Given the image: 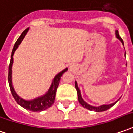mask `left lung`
Wrapping results in <instances>:
<instances>
[{
  "label": "left lung",
  "instance_id": "obj_1",
  "mask_svg": "<svg viewBox=\"0 0 133 133\" xmlns=\"http://www.w3.org/2000/svg\"><path fill=\"white\" fill-rule=\"evenodd\" d=\"M115 34H116V37L117 39H119L120 42H121L122 44L124 45V42H123V40L122 39V38L119 37V32L117 30H116L115 31ZM75 86H76V91H77V94H78V102L81 104V105L83 107H84V108L87 109H89V110H91V111H94V112H104V111H106V110H107L109 108H111L112 106H114L117 102H114V103H112V104H104V105H101L99 106V107H94V106L91 105H89V104H87L83 99H82V97H81V91H80V89L78 88V83L76 81H75Z\"/></svg>",
  "mask_w": 133,
  "mask_h": 133
}]
</instances>
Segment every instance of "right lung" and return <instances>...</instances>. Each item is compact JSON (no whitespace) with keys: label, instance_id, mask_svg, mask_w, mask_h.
Listing matches in <instances>:
<instances>
[{"label":"right lung","instance_id":"1","mask_svg":"<svg viewBox=\"0 0 133 133\" xmlns=\"http://www.w3.org/2000/svg\"><path fill=\"white\" fill-rule=\"evenodd\" d=\"M29 29V28H27L26 29H25L24 31L22 32V34H21V36L19 37L17 41L16 42L14 46L13 50H12L11 57V61H10L9 66H8V81L12 95L16 100V102H17L19 105L21 106L22 107H24L26 109H27V110L31 111V112H42V111H44L49 107H50L53 104L57 87H58L59 83H60V78H61L62 75L68 70V68H66L65 69L62 70L60 73H57V75L55 76L50 89H48L47 92L45 94L39 96L37 98L32 99V100H25V99L21 98L16 93L13 87V84H12V65H13V62H14L13 56H14L15 51L16 50V49L18 47V45L21 44V41L24 39L25 35L26 34Z\"/></svg>","mask_w":133,"mask_h":133}]
</instances>
